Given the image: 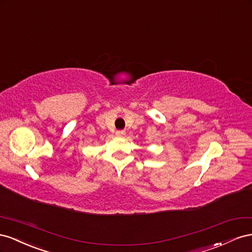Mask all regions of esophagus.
<instances>
[{"mask_svg": "<svg viewBox=\"0 0 252 252\" xmlns=\"http://www.w3.org/2000/svg\"><path fill=\"white\" fill-rule=\"evenodd\" d=\"M116 135L119 136V137H121V136H125L126 135V132L124 130H120V131L116 132Z\"/></svg>", "mask_w": 252, "mask_h": 252, "instance_id": "obj_1", "label": "esophagus"}]
</instances>
